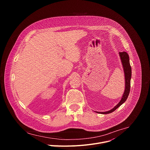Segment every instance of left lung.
<instances>
[{
	"label": "left lung",
	"mask_w": 150,
	"mask_h": 150,
	"mask_svg": "<svg viewBox=\"0 0 150 150\" xmlns=\"http://www.w3.org/2000/svg\"><path fill=\"white\" fill-rule=\"evenodd\" d=\"M119 56L120 57L122 66L123 68V71L125 74V88L124 93L122 96V99L120 100L119 103L116 106H115L112 109L108 112H96V113H101V114H109V113H112L113 112L116 110L119 106H120L123 103H124L126 101L128 96H129V94L130 92L131 79V75H132V69H131V67L130 65L129 57V55H128V54L126 52H119Z\"/></svg>",
	"instance_id": "1"
}]
</instances>
